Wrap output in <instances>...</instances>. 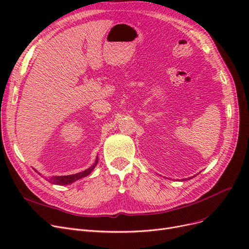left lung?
Masks as SVG:
<instances>
[{"instance_id":"8db88e82","label":"left lung","mask_w":249,"mask_h":249,"mask_svg":"<svg viewBox=\"0 0 249 249\" xmlns=\"http://www.w3.org/2000/svg\"><path fill=\"white\" fill-rule=\"evenodd\" d=\"M193 178H194V177H193Z\"/></svg>"}]
</instances>
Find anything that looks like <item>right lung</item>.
<instances>
[{
  "label": "right lung",
  "mask_w": 249,
  "mask_h": 249,
  "mask_svg": "<svg viewBox=\"0 0 249 249\" xmlns=\"http://www.w3.org/2000/svg\"><path fill=\"white\" fill-rule=\"evenodd\" d=\"M98 163V159L96 160L95 163L91 165L90 167H89L88 169H86V171L82 172V173H78V174H75V175H71V176H63V177H53V178H47V180L49 182H51V184H54V185H69V184H71V182L80 179L84 177H87L88 175H89L91 173V171L95 168V166L97 165Z\"/></svg>",
  "instance_id": "right-lung-1"
}]
</instances>
